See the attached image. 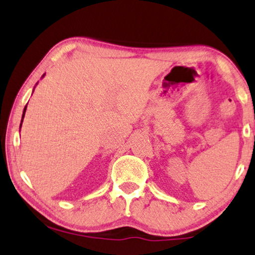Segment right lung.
I'll return each mask as SVG.
<instances>
[{
  "instance_id": "add662e5",
  "label": "right lung",
  "mask_w": 255,
  "mask_h": 255,
  "mask_svg": "<svg viewBox=\"0 0 255 255\" xmlns=\"http://www.w3.org/2000/svg\"><path fill=\"white\" fill-rule=\"evenodd\" d=\"M44 77V76H43ZM25 111H26V106L24 107V111H23V115H22V121H21V126H19V128L22 127V122H23V119H24V114H25Z\"/></svg>"
}]
</instances>
